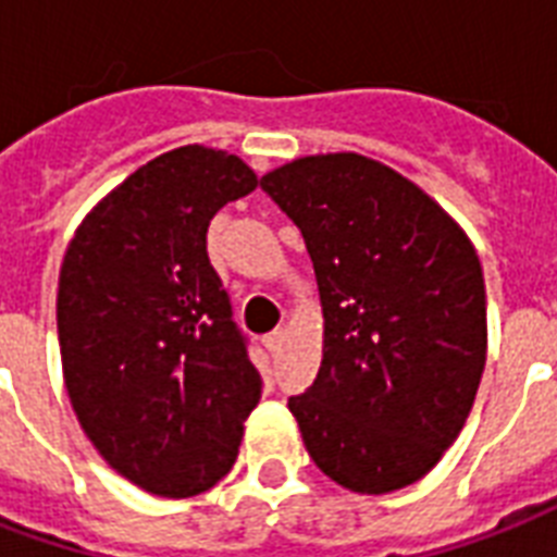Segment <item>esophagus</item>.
I'll use <instances>...</instances> for the list:
<instances>
[{
  "instance_id": "1",
  "label": "esophagus",
  "mask_w": 557,
  "mask_h": 557,
  "mask_svg": "<svg viewBox=\"0 0 557 557\" xmlns=\"http://www.w3.org/2000/svg\"><path fill=\"white\" fill-rule=\"evenodd\" d=\"M284 337H287V334H284L282 327H275L273 334H267V337H264V346H267V351H270V355H273V357H278V355H282V348H284Z\"/></svg>"
}]
</instances>
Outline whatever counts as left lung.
Instances as JSON below:
<instances>
[{"mask_svg":"<svg viewBox=\"0 0 557 557\" xmlns=\"http://www.w3.org/2000/svg\"><path fill=\"white\" fill-rule=\"evenodd\" d=\"M299 226L322 305V363L287 400L310 459L355 494L430 473L480 389L488 317L471 238L412 180L355 150L261 176Z\"/></svg>","mask_w":557,"mask_h":557,"instance_id":"1","label":"left lung"}]
</instances>
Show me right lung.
<instances>
[{
	"label": "right lung",
	"instance_id": "obj_1",
	"mask_svg": "<svg viewBox=\"0 0 557 557\" xmlns=\"http://www.w3.org/2000/svg\"><path fill=\"white\" fill-rule=\"evenodd\" d=\"M256 188V171L230 150H168L95 202L60 264L72 409L103 462L157 497L223 480L261 400L206 252L211 218Z\"/></svg>",
	"mask_w": 557,
	"mask_h": 557
}]
</instances>
